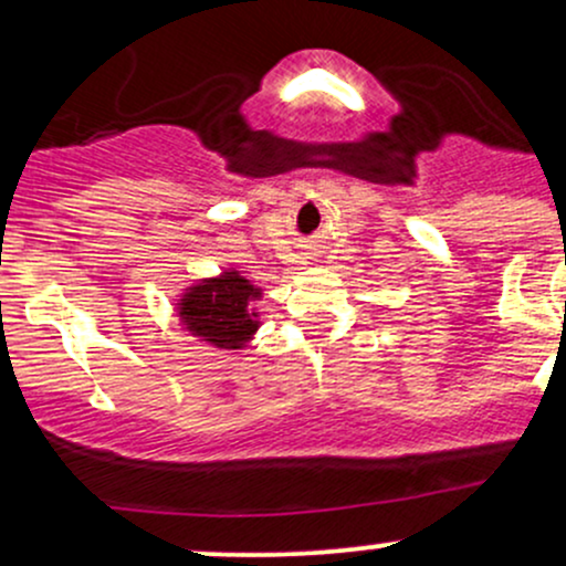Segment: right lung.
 Listing matches in <instances>:
<instances>
[{
  "label": "right lung",
  "mask_w": 566,
  "mask_h": 566,
  "mask_svg": "<svg viewBox=\"0 0 566 566\" xmlns=\"http://www.w3.org/2000/svg\"><path fill=\"white\" fill-rule=\"evenodd\" d=\"M263 287L252 284L237 269L197 279L175 297V314L188 335L220 350H242L261 329V311L255 303Z\"/></svg>",
  "instance_id": "1"
}]
</instances>
